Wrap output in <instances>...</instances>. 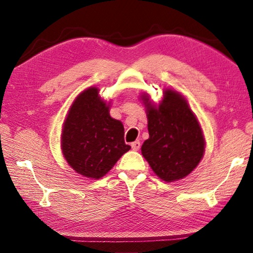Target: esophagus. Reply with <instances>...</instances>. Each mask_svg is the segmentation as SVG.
<instances>
[{"label":"esophagus","mask_w":253,"mask_h":253,"mask_svg":"<svg viewBox=\"0 0 253 253\" xmlns=\"http://www.w3.org/2000/svg\"><path fill=\"white\" fill-rule=\"evenodd\" d=\"M130 146L132 149H134V151H138V149L140 148V143L138 142V140H136V142L130 144Z\"/></svg>","instance_id":"34e87169"}]
</instances>
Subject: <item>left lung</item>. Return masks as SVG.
Here are the masks:
<instances>
[{"mask_svg": "<svg viewBox=\"0 0 253 253\" xmlns=\"http://www.w3.org/2000/svg\"><path fill=\"white\" fill-rule=\"evenodd\" d=\"M149 138L142 145L145 160L158 177L174 182L187 176L202 160L205 140L195 114L181 93L166 89L155 106L144 93Z\"/></svg>", "mask_w": 253, "mask_h": 253, "instance_id": "1", "label": "left lung"}]
</instances>
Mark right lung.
<instances>
[{
  "label": "right lung",
  "instance_id": "obj_1",
  "mask_svg": "<svg viewBox=\"0 0 253 253\" xmlns=\"http://www.w3.org/2000/svg\"><path fill=\"white\" fill-rule=\"evenodd\" d=\"M98 88L85 89L72 102L62 126L61 149L72 169L84 177L98 179L130 149L124 140L122 122L110 117L109 105Z\"/></svg>",
  "mask_w": 253,
  "mask_h": 253
}]
</instances>
